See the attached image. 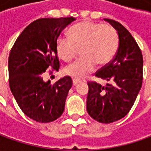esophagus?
I'll return each instance as SVG.
<instances>
[{
	"instance_id": "esophagus-1",
	"label": "esophagus",
	"mask_w": 151,
	"mask_h": 151,
	"mask_svg": "<svg viewBox=\"0 0 151 151\" xmlns=\"http://www.w3.org/2000/svg\"><path fill=\"white\" fill-rule=\"evenodd\" d=\"M72 81H73V85H74V86H76V85H77V84H78V83H80V82H81V81L80 79L73 78Z\"/></svg>"
}]
</instances>
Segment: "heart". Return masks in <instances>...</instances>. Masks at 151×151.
Returning a JSON list of instances; mask_svg holds the SVG:
<instances>
[{
  "mask_svg": "<svg viewBox=\"0 0 151 151\" xmlns=\"http://www.w3.org/2000/svg\"><path fill=\"white\" fill-rule=\"evenodd\" d=\"M69 38H59L56 50L65 62L72 61L79 50L81 57L66 66L64 72L74 77H83L91 72L97 64L107 65L113 59L119 46V35L110 25L83 21L72 26L68 31Z\"/></svg>",
  "mask_w": 151,
  "mask_h": 151,
  "instance_id": "heart-1",
  "label": "heart"
}]
</instances>
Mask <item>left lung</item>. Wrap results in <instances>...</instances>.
<instances>
[{
	"label": "left lung",
	"instance_id": "8db88e82",
	"mask_svg": "<svg viewBox=\"0 0 151 151\" xmlns=\"http://www.w3.org/2000/svg\"><path fill=\"white\" fill-rule=\"evenodd\" d=\"M104 21L118 32L119 49L113 60L95 75L110 83L103 86L95 81L87 82L86 110L97 122L110 124L125 117L136 100L142 86L143 57L136 41L124 27L112 19Z\"/></svg>",
	"mask_w": 151,
	"mask_h": 151
}]
</instances>
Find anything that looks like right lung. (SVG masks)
Masks as SVG:
<instances>
[{
	"mask_svg": "<svg viewBox=\"0 0 151 151\" xmlns=\"http://www.w3.org/2000/svg\"><path fill=\"white\" fill-rule=\"evenodd\" d=\"M74 17L41 18L32 22L16 40L8 59L9 84L21 110L39 123L59 119L65 110L72 80L65 76L54 85L43 80L49 68L59 70L56 42Z\"/></svg>",
	"mask_w": 151,
	"mask_h": 151,
	"instance_id": "obj_1",
	"label": "right lung"
}]
</instances>
